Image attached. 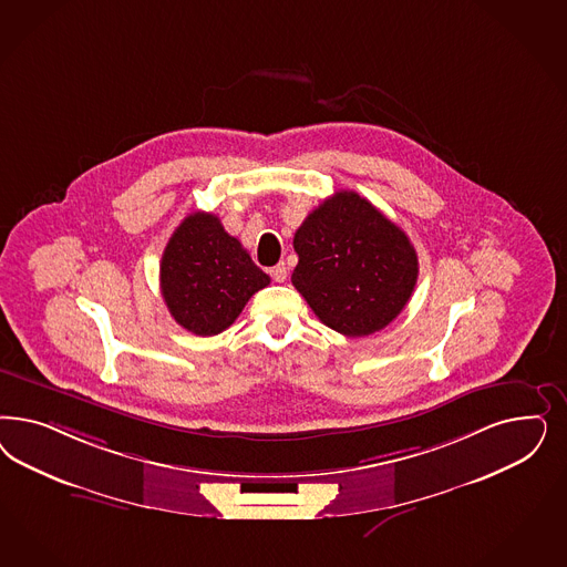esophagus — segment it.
<instances>
[{
  "label": "esophagus",
  "mask_w": 567,
  "mask_h": 567,
  "mask_svg": "<svg viewBox=\"0 0 567 567\" xmlns=\"http://www.w3.org/2000/svg\"><path fill=\"white\" fill-rule=\"evenodd\" d=\"M271 277H274L277 284L286 281V277H288V269H286V265H284V262H277L275 267H271Z\"/></svg>",
  "instance_id": "1"
}]
</instances>
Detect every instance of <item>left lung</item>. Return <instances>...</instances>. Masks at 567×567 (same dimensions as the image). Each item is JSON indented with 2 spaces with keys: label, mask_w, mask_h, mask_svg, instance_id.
Returning a JSON list of instances; mask_svg holds the SVG:
<instances>
[{
  "label": "left lung",
  "mask_w": 567,
  "mask_h": 567,
  "mask_svg": "<svg viewBox=\"0 0 567 567\" xmlns=\"http://www.w3.org/2000/svg\"><path fill=\"white\" fill-rule=\"evenodd\" d=\"M293 250V288L321 323L348 338L392 323L420 275L406 234L357 192L321 202L298 227Z\"/></svg>",
  "instance_id": "left-lung-1"
}]
</instances>
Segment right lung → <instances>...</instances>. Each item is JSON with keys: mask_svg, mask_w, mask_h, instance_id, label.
I'll use <instances>...</instances> for the list:
<instances>
[{"mask_svg": "<svg viewBox=\"0 0 567 567\" xmlns=\"http://www.w3.org/2000/svg\"><path fill=\"white\" fill-rule=\"evenodd\" d=\"M262 274L219 217L194 213L168 239L161 260V292L171 317L196 336H217L239 317L252 293L267 288Z\"/></svg>", "mask_w": 567, "mask_h": 567, "instance_id": "right-lung-1", "label": "right lung"}]
</instances>
